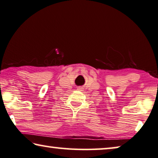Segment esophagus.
<instances>
[{"mask_svg": "<svg viewBox=\"0 0 158 158\" xmlns=\"http://www.w3.org/2000/svg\"><path fill=\"white\" fill-rule=\"evenodd\" d=\"M77 90H82V89H81V88H77Z\"/></svg>", "mask_w": 158, "mask_h": 158, "instance_id": "esophagus-1", "label": "esophagus"}]
</instances>
